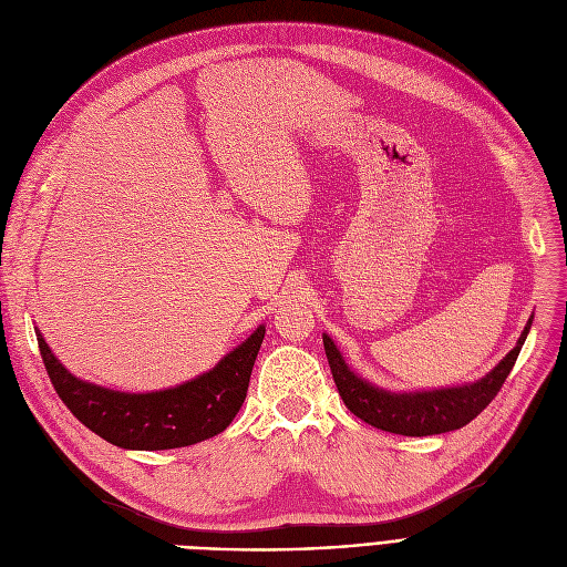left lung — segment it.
Segmentation results:
<instances>
[{
    "instance_id": "obj_1",
    "label": "left lung",
    "mask_w": 567,
    "mask_h": 567,
    "mask_svg": "<svg viewBox=\"0 0 567 567\" xmlns=\"http://www.w3.org/2000/svg\"><path fill=\"white\" fill-rule=\"evenodd\" d=\"M530 322L533 318L524 328L517 346L512 348L498 362V367L484 375L482 381L462 388L413 394H394L381 388H373L346 367L334 341L328 334H322V343H326V355L332 369V379L350 413L375 429L390 431V434L431 436L462 429L489 406L519 358V350L526 341Z\"/></svg>"
}]
</instances>
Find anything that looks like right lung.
Here are the masks:
<instances>
[{"mask_svg": "<svg viewBox=\"0 0 567 567\" xmlns=\"http://www.w3.org/2000/svg\"><path fill=\"white\" fill-rule=\"evenodd\" d=\"M262 337L260 326L192 383L164 392L126 394L75 379L37 332L50 383L64 406L96 436L124 450H173L221 434L245 403Z\"/></svg>", "mask_w": 567, "mask_h": 567, "instance_id": "add662e5", "label": "right lung"}]
</instances>
